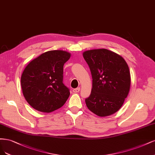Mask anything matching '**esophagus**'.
I'll use <instances>...</instances> for the list:
<instances>
[{"label":"esophagus","mask_w":155,"mask_h":155,"mask_svg":"<svg viewBox=\"0 0 155 155\" xmlns=\"http://www.w3.org/2000/svg\"><path fill=\"white\" fill-rule=\"evenodd\" d=\"M80 90H81V88L80 87H77V88H75V89H73V91L74 93H78L80 91Z\"/></svg>","instance_id":"esophagus-1"}]
</instances>
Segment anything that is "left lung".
Wrapping results in <instances>:
<instances>
[{
	"instance_id": "obj_1",
	"label": "left lung",
	"mask_w": 155,
	"mask_h": 155,
	"mask_svg": "<svg viewBox=\"0 0 155 155\" xmlns=\"http://www.w3.org/2000/svg\"><path fill=\"white\" fill-rule=\"evenodd\" d=\"M83 57L93 78L91 94L85 100L87 108L102 117L116 113L130 89V71L126 61L106 49L86 51Z\"/></svg>"
}]
</instances>
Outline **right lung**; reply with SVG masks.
Returning a JSON list of instances; mask_svg holds the SVG:
<instances>
[{
    "mask_svg": "<svg viewBox=\"0 0 155 155\" xmlns=\"http://www.w3.org/2000/svg\"><path fill=\"white\" fill-rule=\"evenodd\" d=\"M71 54L62 50L42 53L25 68L21 87L25 99L37 111L50 113L61 108L70 94L63 83V67Z\"/></svg>",
    "mask_w": 155,
    "mask_h": 155,
    "instance_id": "1",
    "label": "right lung"
}]
</instances>
